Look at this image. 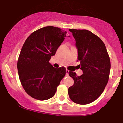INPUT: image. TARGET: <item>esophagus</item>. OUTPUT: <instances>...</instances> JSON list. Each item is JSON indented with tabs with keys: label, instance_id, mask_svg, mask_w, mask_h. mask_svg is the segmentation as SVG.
<instances>
[{
	"label": "esophagus",
	"instance_id": "obj_1",
	"mask_svg": "<svg viewBox=\"0 0 123 123\" xmlns=\"http://www.w3.org/2000/svg\"><path fill=\"white\" fill-rule=\"evenodd\" d=\"M65 73H66V75H68L69 70H68V69H66V71H65Z\"/></svg>",
	"mask_w": 123,
	"mask_h": 123
}]
</instances>
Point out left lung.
I'll return each instance as SVG.
<instances>
[{
    "mask_svg": "<svg viewBox=\"0 0 123 123\" xmlns=\"http://www.w3.org/2000/svg\"><path fill=\"white\" fill-rule=\"evenodd\" d=\"M75 39L77 61L83 74L77 76L69 71L74 85L68 89L69 98L81 105L97 99L104 92L110 75V59L105 44L100 38L87 30L69 29Z\"/></svg>",
    "mask_w": 123,
    "mask_h": 123,
    "instance_id": "obj_1",
    "label": "left lung"
}]
</instances>
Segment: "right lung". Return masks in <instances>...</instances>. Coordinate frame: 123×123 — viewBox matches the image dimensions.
<instances>
[{
	"mask_svg": "<svg viewBox=\"0 0 123 123\" xmlns=\"http://www.w3.org/2000/svg\"><path fill=\"white\" fill-rule=\"evenodd\" d=\"M66 34L58 27L48 26L31 33L24 43L17 69L24 89L34 99L45 100L52 98L65 75L64 67L55 68L49 61Z\"/></svg>",
	"mask_w": 123,
	"mask_h": 123,
	"instance_id": "add662e5",
	"label": "right lung"
}]
</instances>
